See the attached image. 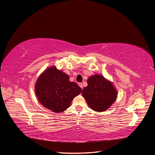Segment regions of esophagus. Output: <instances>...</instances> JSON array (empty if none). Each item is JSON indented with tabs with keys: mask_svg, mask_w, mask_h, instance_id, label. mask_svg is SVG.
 <instances>
[{
	"mask_svg": "<svg viewBox=\"0 0 155 155\" xmlns=\"http://www.w3.org/2000/svg\"><path fill=\"white\" fill-rule=\"evenodd\" d=\"M78 85H79V87H80L81 88H83V84H82L81 83H78Z\"/></svg>",
	"mask_w": 155,
	"mask_h": 155,
	"instance_id": "1",
	"label": "esophagus"
}]
</instances>
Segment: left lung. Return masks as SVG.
<instances>
[{
  "mask_svg": "<svg viewBox=\"0 0 155 155\" xmlns=\"http://www.w3.org/2000/svg\"><path fill=\"white\" fill-rule=\"evenodd\" d=\"M82 96L91 109L96 112L107 110L116 101L118 92L110 81L101 75H94L87 80Z\"/></svg>",
  "mask_w": 155,
  "mask_h": 155,
  "instance_id": "1",
  "label": "left lung"
}]
</instances>
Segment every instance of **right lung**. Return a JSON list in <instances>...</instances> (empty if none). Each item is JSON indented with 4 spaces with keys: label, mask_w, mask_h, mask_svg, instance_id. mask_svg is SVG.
I'll return each instance as SVG.
<instances>
[{
    "label": "right lung",
    "mask_w": 155,
    "mask_h": 155,
    "mask_svg": "<svg viewBox=\"0 0 155 155\" xmlns=\"http://www.w3.org/2000/svg\"><path fill=\"white\" fill-rule=\"evenodd\" d=\"M35 92L39 103L59 113L70 107L74 97L81 92V88L76 83L70 81L66 73L54 66L40 75L35 83Z\"/></svg>",
    "instance_id": "obj_1"
}]
</instances>
